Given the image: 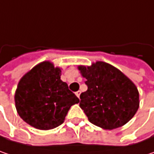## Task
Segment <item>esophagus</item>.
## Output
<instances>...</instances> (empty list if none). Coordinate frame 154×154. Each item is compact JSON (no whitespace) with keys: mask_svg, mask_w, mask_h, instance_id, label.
<instances>
[{"mask_svg":"<svg viewBox=\"0 0 154 154\" xmlns=\"http://www.w3.org/2000/svg\"><path fill=\"white\" fill-rule=\"evenodd\" d=\"M75 94L77 95V97H78V98H80V95H81V91H77V92L75 93Z\"/></svg>","mask_w":154,"mask_h":154,"instance_id":"obj_1","label":"esophagus"}]
</instances>
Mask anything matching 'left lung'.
<instances>
[{"instance_id": "obj_1", "label": "left lung", "mask_w": 154, "mask_h": 154, "mask_svg": "<svg viewBox=\"0 0 154 154\" xmlns=\"http://www.w3.org/2000/svg\"><path fill=\"white\" fill-rule=\"evenodd\" d=\"M86 78L87 91L81 94L80 107L90 123L113 130L129 122L138 109V91L133 82L105 62L79 66Z\"/></svg>"}]
</instances>
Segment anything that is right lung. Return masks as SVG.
Instances as JSON below:
<instances>
[{"instance_id":"add662e5","label":"right lung","mask_w":154,"mask_h":154,"mask_svg":"<svg viewBox=\"0 0 154 154\" xmlns=\"http://www.w3.org/2000/svg\"><path fill=\"white\" fill-rule=\"evenodd\" d=\"M60 69L43 62L27 72L15 94L19 116L29 125L50 130L63 124L72 105L79 98L60 80Z\"/></svg>"}]
</instances>
